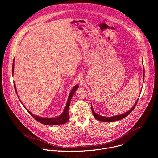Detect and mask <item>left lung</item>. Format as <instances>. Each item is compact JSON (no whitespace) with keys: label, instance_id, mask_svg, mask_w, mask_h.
<instances>
[{"label":"left lung","instance_id":"1","mask_svg":"<svg viewBox=\"0 0 158 158\" xmlns=\"http://www.w3.org/2000/svg\"><path fill=\"white\" fill-rule=\"evenodd\" d=\"M143 77H144L143 78V82H144V68H143ZM138 99H139V98L138 99L136 102L134 104V106L129 110L124 112V113H123V114H119V115L114 116L106 117V116H102L98 114L97 113H96V112H94V110H93L92 105H91V109H92V112H93V116H94V118H96L97 120H99V121H102V122H113V121H119V120H121L122 119H124V118H126L127 115H129L131 113V112H132V110L134 109V107H136V105L137 104Z\"/></svg>","mask_w":158,"mask_h":158}]
</instances>
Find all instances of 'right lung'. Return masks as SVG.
Wrapping results in <instances>:
<instances>
[{"label": "right lung", "instance_id": "add662e5", "mask_svg": "<svg viewBox=\"0 0 158 158\" xmlns=\"http://www.w3.org/2000/svg\"><path fill=\"white\" fill-rule=\"evenodd\" d=\"M14 60H15V59H14L13 60V64H12V75L14 74ZM14 89H15V91L17 93V89H16V86H15V84L14 82ZM79 87V85H76L73 88V89L71 90V91L69 95V97H68V99H67V103H66V105H65V107L62 112V113L59 116H57V117H55V118H43V117H39V116H37L35 114H33L32 112L31 111H29L25 106L24 105L22 104V102H21V101L20 100L18 95V98L19 99V101H20V102L22 103V104L24 106V107H25V109L27 110V111L29 112V113L35 119L37 120V121H39V123L43 124H45V125H60V124H65L67 121H69V112H68V109H69V107L70 106V103H71V99L75 93V91L77 90V89Z\"/></svg>", "mask_w": 158, "mask_h": 158}]
</instances>
